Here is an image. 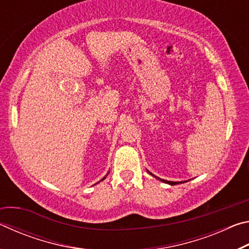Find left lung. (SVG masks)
<instances>
[{"instance_id": "8db88e82", "label": "left lung", "mask_w": 249, "mask_h": 249, "mask_svg": "<svg viewBox=\"0 0 249 249\" xmlns=\"http://www.w3.org/2000/svg\"><path fill=\"white\" fill-rule=\"evenodd\" d=\"M149 172V171H148ZM150 174V172H149ZM151 176H154L153 174H150ZM156 179H158V180H160V181H162V182H165V183H168V184H170V185H175V184H178V183H181V182H175V181H168V180H163V179H160V178H158V177H156V176H154Z\"/></svg>"}]
</instances>
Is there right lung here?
Returning a JSON list of instances; mask_svg holds the SVG:
<instances>
[{
    "instance_id": "add662e5",
    "label": "right lung",
    "mask_w": 249,
    "mask_h": 249,
    "mask_svg": "<svg viewBox=\"0 0 249 249\" xmlns=\"http://www.w3.org/2000/svg\"><path fill=\"white\" fill-rule=\"evenodd\" d=\"M105 178H107V177H104V178H103V179H102V180H104V179H105ZM102 180H101V181H102Z\"/></svg>"
}]
</instances>
